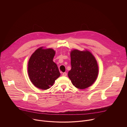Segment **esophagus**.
<instances>
[{"label": "esophagus", "instance_id": "1", "mask_svg": "<svg viewBox=\"0 0 127 127\" xmlns=\"http://www.w3.org/2000/svg\"><path fill=\"white\" fill-rule=\"evenodd\" d=\"M62 76H67V73H66V72H64V73H62Z\"/></svg>", "mask_w": 127, "mask_h": 127}]
</instances>
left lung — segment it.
I'll return each mask as SVG.
<instances>
[{"label":"left lung","instance_id":"left-lung-1","mask_svg":"<svg viewBox=\"0 0 127 127\" xmlns=\"http://www.w3.org/2000/svg\"><path fill=\"white\" fill-rule=\"evenodd\" d=\"M71 69L68 75L71 82L77 88L83 89L91 86L98 73L97 61L89 51L74 49L71 51Z\"/></svg>","mask_w":127,"mask_h":127}]
</instances>
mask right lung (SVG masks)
Returning a JSON list of instances; mask_svg holds the SVG:
<instances>
[{
    "instance_id": "obj_1",
    "label": "right lung",
    "mask_w": 127,
    "mask_h": 127,
    "mask_svg": "<svg viewBox=\"0 0 127 127\" xmlns=\"http://www.w3.org/2000/svg\"><path fill=\"white\" fill-rule=\"evenodd\" d=\"M55 51L53 49L36 50L28 62V74L32 83L42 90L50 88L60 75L57 64L53 61Z\"/></svg>"
}]
</instances>
